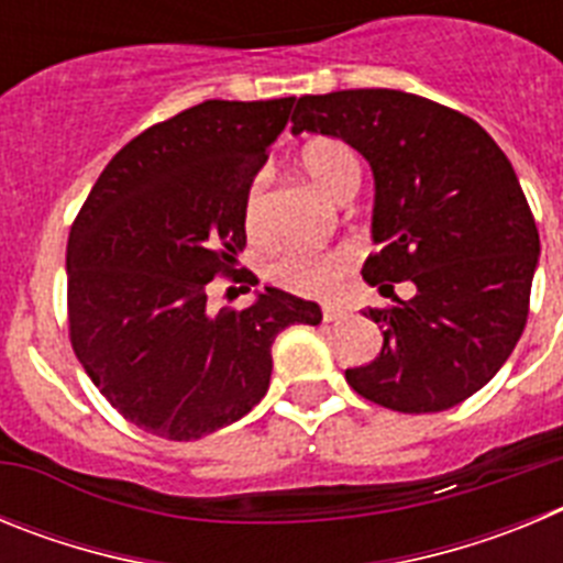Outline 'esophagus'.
<instances>
[{
    "instance_id": "obj_1",
    "label": "esophagus",
    "mask_w": 563,
    "mask_h": 563,
    "mask_svg": "<svg viewBox=\"0 0 563 563\" xmlns=\"http://www.w3.org/2000/svg\"><path fill=\"white\" fill-rule=\"evenodd\" d=\"M321 316H324V324H338V321H343V318L350 316V312L343 310V307H324V310H321Z\"/></svg>"
}]
</instances>
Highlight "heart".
<instances>
[{
  "label": "heart",
  "mask_w": 563,
  "mask_h": 563,
  "mask_svg": "<svg viewBox=\"0 0 563 563\" xmlns=\"http://www.w3.org/2000/svg\"><path fill=\"white\" fill-rule=\"evenodd\" d=\"M301 168L330 197H341L352 183H361V161L350 143L338 137H312L301 148ZM242 222L251 239L267 236V172L253 174L242 202ZM352 267V251L301 253L287 251L271 265V278L298 296L324 298L338 290Z\"/></svg>",
  "instance_id": "b5f03b06"
}]
</instances>
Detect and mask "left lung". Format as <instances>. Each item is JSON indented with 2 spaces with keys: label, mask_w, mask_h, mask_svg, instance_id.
<instances>
[{
  "label": "left lung",
  "mask_w": 563,
  "mask_h": 563,
  "mask_svg": "<svg viewBox=\"0 0 563 563\" xmlns=\"http://www.w3.org/2000/svg\"><path fill=\"white\" fill-rule=\"evenodd\" d=\"M292 132L341 137L375 172L363 278L409 301L369 310L383 350L346 369L366 400L402 415L445 411L479 391L510 357L530 312L539 228L514 166L467 114L400 89L298 98Z\"/></svg>",
  "instance_id": "1"
}]
</instances>
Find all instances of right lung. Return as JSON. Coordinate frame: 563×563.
Returning a JSON list of instances; mask_svg holds the SVG:
<instances>
[{"mask_svg": "<svg viewBox=\"0 0 563 563\" xmlns=\"http://www.w3.org/2000/svg\"><path fill=\"white\" fill-rule=\"evenodd\" d=\"M296 98L202 101L129 141L67 239L69 343L123 420L200 440L265 397L273 341L321 307L265 287L245 310H208L245 251L242 202ZM247 287V290H251Z\"/></svg>", "mask_w": 563, "mask_h": 563, "instance_id": "right-lung-1", "label": "right lung"}]
</instances>
